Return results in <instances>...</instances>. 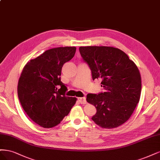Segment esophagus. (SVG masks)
Listing matches in <instances>:
<instances>
[{
    "mask_svg": "<svg viewBox=\"0 0 160 160\" xmlns=\"http://www.w3.org/2000/svg\"><path fill=\"white\" fill-rule=\"evenodd\" d=\"M79 102L82 104H86V98L85 97H80L78 98Z\"/></svg>",
    "mask_w": 160,
    "mask_h": 160,
    "instance_id": "34e87169",
    "label": "esophagus"
}]
</instances>
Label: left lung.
I'll list each match as a JSON object with an SVG mask.
<instances>
[{"label":"left lung","mask_w":160,"mask_h":160,"mask_svg":"<svg viewBox=\"0 0 160 160\" xmlns=\"http://www.w3.org/2000/svg\"><path fill=\"white\" fill-rule=\"evenodd\" d=\"M80 53L88 64L92 79H101L104 92L88 94L87 102L96 108L92 120L106 129L125 123L140 101L142 81L135 63L122 50L110 46H81Z\"/></svg>","instance_id":"left-lung-1"}]
</instances>
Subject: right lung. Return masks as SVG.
Segmentation results:
<instances>
[{
    "mask_svg": "<svg viewBox=\"0 0 160 160\" xmlns=\"http://www.w3.org/2000/svg\"><path fill=\"white\" fill-rule=\"evenodd\" d=\"M76 47L45 51L25 65L18 83V96L23 110L34 122L44 128L57 126L69 114L76 98L65 96L62 68L74 57Z\"/></svg>",
    "mask_w": 160,
    "mask_h": 160,
    "instance_id": "add662e5",
    "label": "right lung"
}]
</instances>
